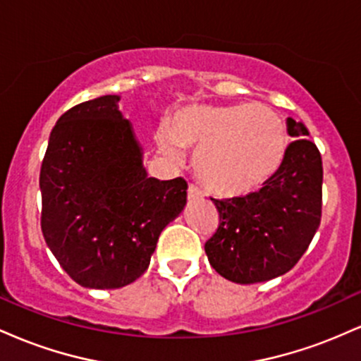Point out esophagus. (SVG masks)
I'll use <instances>...</instances> for the list:
<instances>
[{"label":"esophagus","mask_w":361,"mask_h":361,"mask_svg":"<svg viewBox=\"0 0 361 361\" xmlns=\"http://www.w3.org/2000/svg\"><path fill=\"white\" fill-rule=\"evenodd\" d=\"M188 198L190 200H198V198H204V192H202L198 186L188 185Z\"/></svg>","instance_id":"34e87169"}]
</instances>
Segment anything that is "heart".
<instances>
[{"label": "heart", "mask_w": 361, "mask_h": 361, "mask_svg": "<svg viewBox=\"0 0 361 361\" xmlns=\"http://www.w3.org/2000/svg\"><path fill=\"white\" fill-rule=\"evenodd\" d=\"M164 154L181 161L192 149L195 171L219 195L235 197L258 190L279 171L288 149L283 120L263 103L186 105L157 134Z\"/></svg>", "instance_id": "obj_1"}]
</instances>
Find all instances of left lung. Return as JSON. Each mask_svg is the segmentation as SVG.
Returning <instances> with one entry per match:
<instances>
[{
    "label": "left lung",
    "mask_w": 361,
    "mask_h": 361,
    "mask_svg": "<svg viewBox=\"0 0 361 361\" xmlns=\"http://www.w3.org/2000/svg\"><path fill=\"white\" fill-rule=\"evenodd\" d=\"M293 142L279 171L246 197L217 200L219 227L205 243L210 264L235 283L285 275L307 251L322 214V159L304 123L287 118Z\"/></svg>",
    "instance_id": "8db88e82"
}]
</instances>
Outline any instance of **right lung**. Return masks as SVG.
Wrapping results in <instances>:
<instances>
[{
    "mask_svg": "<svg viewBox=\"0 0 361 361\" xmlns=\"http://www.w3.org/2000/svg\"><path fill=\"white\" fill-rule=\"evenodd\" d=\"M117 94L80 103L54 126L40 168V227L62 270L120 288L147 270L161 231L186 205L183 178H147Z\"/></svg>",
    "mask_w": 361,
    "mask_h": 361,
    "instance_id": "right-lung-1",
    "label": "right lung"
}]
</instances>
